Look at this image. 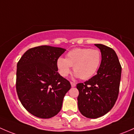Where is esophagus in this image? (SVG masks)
<instances>
[{
  "label": "esophagus",
  "instance_id": "esophagus-1",
  "mask_svg": "<svg viewBox=\"0 0 134 134\" xmlns=\"http://www.w3.org/2000/svg\"><path fill=\"white\" fill-rule=\"evenodd\" d=\"M70 84H71V87H75V86H76V84L74 83V82H70Z\"/></svg>",
  "mask_w": 134,
  "mask_h": 134
}]
</instances>
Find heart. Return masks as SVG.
<instances>
[{"instance_id": "obj_1", "label": "heart", "mask_w": 134, "mask_h": 134, "mask_svg": "<svg viewBox=\"0 0 134 134\" xmlns=\"http://www.w3.org/2000/svg\"><path fill=\"white\" fill-rule=\"evenodd\" d=\"M101 60V53L98 49L75 48L67 53L66 59H57V67L61 76L67 77L71 73V66H74V77L86 80L96 75Z\"/></svg>"}]
</instances>
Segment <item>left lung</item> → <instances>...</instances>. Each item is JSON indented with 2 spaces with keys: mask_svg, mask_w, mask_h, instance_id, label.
Here are the masks:
<instances>
[{
  "mask_svg": "<svg viewBox=\"0 0 134 134\" xmlns=\"http://www.w3.org/2000/svg\"><path fill=\"white\" fill-rule=\"evenodd\" d=\"M102 60L97 74L84 83L77 85L80 112L87 118L96 119L105 115L118 99L121 76V66L112 48L96 44Z\"/></svg>",
  "mask_w": 134,
  "mask_h": 134,
  "instance_id": "left-lung-1",
  "label": "left lung"
}]
</instances>
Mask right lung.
Listing matches in <instances>:
<instances>
[{
  "label": "right lung",
  "instance_id": "right-lung-1",
  "mask_svg": "<svg viewBox=\"0 0 134 134\" xmlns=\"http://www.w3.org/2000/svg\"><path fill=\"white\" fill-rule=\"evenodd\" d=\"M66 49L41 46L29 49L16 66V89L23 107L34 116L49 119L60 111L71 88L58 73L57 60Z\"/></svg>",
  "mask_w": 134,
  "mask_h": 134
}]
</instances>
